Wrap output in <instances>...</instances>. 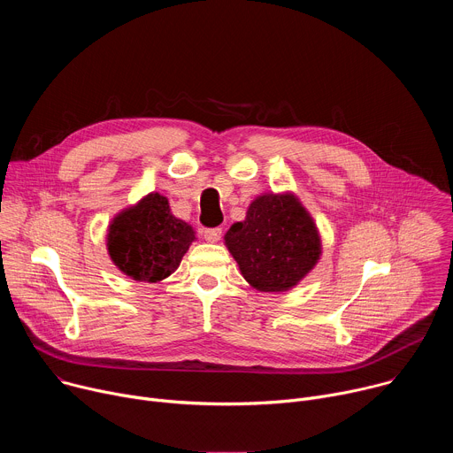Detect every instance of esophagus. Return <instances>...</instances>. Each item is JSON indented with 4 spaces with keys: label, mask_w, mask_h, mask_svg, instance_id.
<instances>
[{
    "label": "esophagus",
    "mask_w": 453,
    "mask_h": 453,
    "mask_svg": "<svg viewBox=\"0 0 453 453\" xmlns=\"http://www.w3.org/2000/svg\"><path fill=\"white\" fill-rule=\"evenodd\" d=\"M222 238V229L220 227H213V229H204V240L206 242H219Z\"/></svg>",
    "instance_id": "34e87169"
}]
</instances>
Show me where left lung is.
I'll list each match as a JSON object with an SVG mask.
<instances>
[{
    "mask_svg": "<svg viewBox=\"0 0 453 453\" xmlns=\"http://www.w3.org/2000/svg\"><path fill=\"white\" fill-rule=\"evenodd\" d=\"M224 242L245 281L260 292H288L322 252L311 215L290 191L257 196Z\"/></svg>",
    "mask_w": 453,
    "mask_h": 453,
    "instance_id": "obj_1",
    "label": "left lung"
}]
</instances>
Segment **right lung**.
Listing matches in <instances>:
<instances>
[{
	"label": "right lung",
	"mask_w": 453,
	"mask_h": 453,
	"mask_svg": "<svg viewBox=\"0 0 453 453\" xmlns=\"http://www.w3.org/2000/svg\"><path fill=\"white\" fill-rule=\"evenodd\" d=\"M105 242L118 271L134 281L157 283L175 273L196 231L172 215L166 197L152 191L111 220Z\"/></svg>",
	"instance_id": "obj_1"
}]
</instances>
